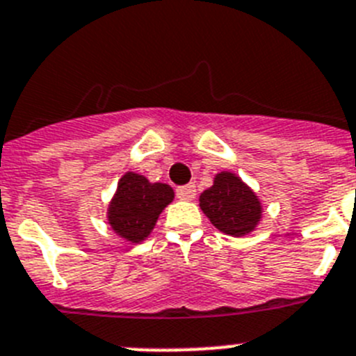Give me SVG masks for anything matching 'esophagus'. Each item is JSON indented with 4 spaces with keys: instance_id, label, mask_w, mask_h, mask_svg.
<instances>
[{
    "instance_id": "esophagus-1",
    "label": "esophagus",
    "mask_w": 356,
    "mask_h": 356,
    "mask_svg": "<svg viewBox=\"0 0 356 356\" xmlns=\"http://www.w3.org/2000/svg\"><path fill=\"white\" fill-rule=\"evenodd\" d=\"M175 193H177V198H181V200H193L197 197V188H195V184L179 186Z\"/></svg>"
}]
</instances>
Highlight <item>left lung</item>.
Here are the masks:
<instances>
[{
	"instance_id": "8db88e82",
	"label": "left lung",
	"mask_w": 356,
	"mask_h": 356,
	"mask_svg": "<svg viewBox=\"0 0 356 356\" xmlns=\"http://www.w3.org/2000/svg\"><path fill=\"white\" fill-rule=\"evenodd\" d=\"M200 209L222 232L241 238L261 222L262 206L257 195L232 172H220L213 186L200 195Z\"/></svg>"
}]
</instances>
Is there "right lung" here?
<instances>
[{
	"mask_svg": "<svg viewBox=\"0 0 356 356\" xmlns=\"http://www.w3.org/2000/svg\"><path fill=\"white\" fill-rule=\"evenodd\" d=\"M174 200V190L163 182L134 172L118 181L117 191L108 207V223L126 241L140 243L152 232L159 214Z\"/></svg>",
	"mask_w": 356,
	"mask_h": 356,
	"instance_id": "obj_1",
	"label": "right lung"
}]
</instances>
